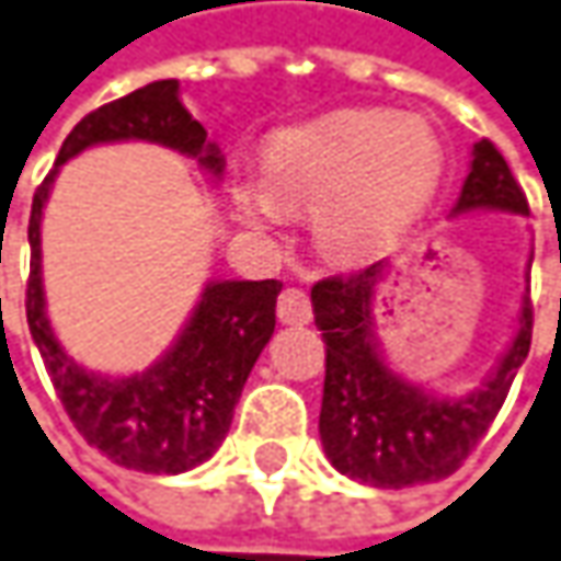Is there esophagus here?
I'll return each mask as SVG.
<instances>
[{
    "label": "esophagus",
    "mask_w": 561,
    "mask_h": 561,
    "mask_svg": "<svg viewBox=\"0 0 561 561\" xmlns=\"http://www.w3.org/2000/svg\"><path fill=\"white\" fill-rule=\"evenodd\" d=\"M282 323H311V298L301 288H285L276 305Z\"/></svg>",
    "instance_id": "34e87169"
}]
</instances>
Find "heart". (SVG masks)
<instances>
[{
	"label": "heart",
	"instance_id": "obj_1",
	"mask_svg": "<svg viewBox=\"0 0 561 561\" xmlns=\"http://www.w3.org/2000/svg\"><path fill=\"white\" fill-rule=\"evenodd\" d=\"M445 149L419 116L346 111L279 133L263 158V183L238 190L253 228L279 221V206H313L323 248L358 256L387 244L438 193Z\"/></svg>",
	"mask_w": 561,
	"mask_h": 561
}]
</instances>
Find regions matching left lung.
<instances>
[{"instance_id":"8db88e82","label":"left lung","mask_w":561,"mask_h":561,"mask_svg":"<svg viewBox=\"0 0 561 561\" xmlns=\"http://www.w3.org/2000/svg\"><path fill=\"white\" fill-rule=\"evenodd\" d=\"M505 209L530 213L508 161L489 139L473 146V164L454 213ZM383 263L352 276H330L311 288L313 323L327 343V378L320 407V442L330 463L348 479L403 489L447 479L479 445L499 415L511 380L530 352V288L520 305L517 336L479 390L470 397H432L380 358L371 330V295Z\"/></svg>"}]
</instances>
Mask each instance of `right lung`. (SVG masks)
I'll use <instances>...</instances> for the list:
<instances>
[{
  "mask_svg": "<svg viewBox=\"0 0 561 561\" xmlns=\"http://www.w3.org/2000/svg\"><path fill=\"white\" fill-rule=\"evenodd\" d=\"M119 139H146L178 149L196 158L215 178L221 174V151L215 142H206L203 123H196L181 104L174 79L151 82L91 111L66 136L56 168L37 186L31 203L27 327L59 403L88 445L126 470L183 473L209 460L225 442L250 368L276 330L282 282H209L181 340L142 375L104 378L76 365V358L56 343L44 308L41 218L59 164L88 146Z\"/></svg>",
  "mask_w": 561,
  "mask_h": 561,
  "instance_id": "add662e5",
  "label": "right lung"
}]
</instances>
